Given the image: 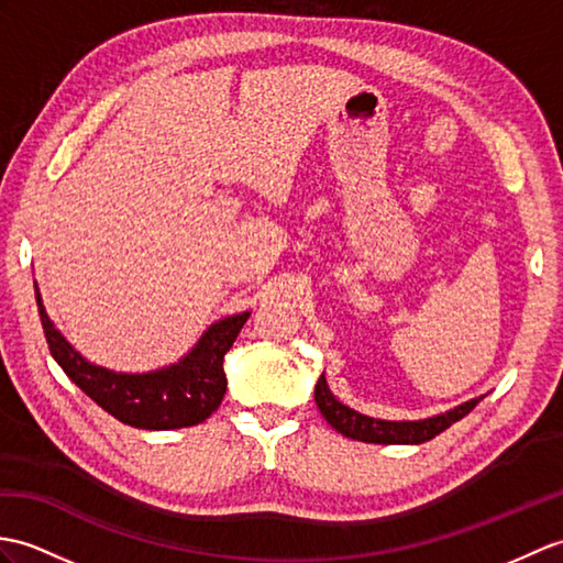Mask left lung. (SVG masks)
Here are the masks:
<instances>
[{
    "instance_id": "obj_1",
    "label": "left lung",
    "mask_w": 563,
    "mask_h": 563,
    "mask_svg": "<svg viewBox=\"0 0 563 563\" xmlns=\"http://www.w3.org/2000/svg\"><path fill=\"white\" fill-rule=\"evenodd\" d=\"M479 398L467 400L449 412L427 417V420L390 422V420H376V417L362 415L357 410L347 408V405H343L331 394L329 384H325V376H321L317 382V388H313V400H317L325 422H329L335 431H341L343 437L364 441V443H424L429 439H434L437 434H441L443 429H449L453 422L463 420L467 412H473Z\"/></svg>"
}]
</instances>
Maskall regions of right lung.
Segmentation results:
<instances>
[{
    "instance_id": "obj_1",
    "label": "right lung",
    "mask_w": 563,
    "mask_h": 563,
    "mask_svg": "<svg viewBox=\"0 0 563 563\" xmlns=\"http://www.w3.org/2000/svg\"><path fill=\"white\" fill-rule=\"evenodd\" d=\"M35 299L49 352L64 374L120 422L155 431L194 427L220 408L228 388L222 360L252 313L244 311L216 321L177 364L146 374H122L88 362L67 343L49 321L37 285Z\"/></svg>"
}]
</instances>
